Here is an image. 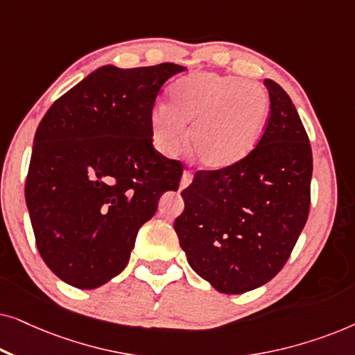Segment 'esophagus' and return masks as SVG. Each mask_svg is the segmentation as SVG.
Listing matches in <instances>:
<instances>
[{
  "label": "esophagus",
  "instance_id": "1",
  "mask_svg": "<svg viewBox=\"0 0 355 355\" xmlns=\"http://www.w3.org/2000/svg\"><path fill=\"white\" fill-rule=\"evenodd\" d=\"M191 182H192V174L189 173V171H184L182 173V178H181V184H179V189H181V191H182V189H186Z\"/></svg>",
  "mask_w": 355,
  "mask_h": 355
}]
</instances>
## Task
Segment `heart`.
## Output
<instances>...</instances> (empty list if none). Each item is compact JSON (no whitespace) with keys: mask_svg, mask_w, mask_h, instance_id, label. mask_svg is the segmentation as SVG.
<instances>
[{"mask_svg":"<svg viewBox=\"0 0 355 355\" xmlns=\"http://www.w3.org/2000/svg\"><path fill=\"white\" fill-rule=\"evenodd\" d=\"M270 111V98L260 84L216 72H198L173 85L169 106L159 103L150 113L155 148L174 157L186 142L198 164L221 171L242 162L259 142Z\"/></svg>","mask_w":355,"mask_h":355,"instance_id":"heart-1","label":"heart"}]
</instances>
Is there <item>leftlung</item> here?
Wrapping results in <instances>:
<instances>
[{"label":"left lung","mask_w":355,"mask_h":355,"mask_svg":"<svg viewBox=\"0 0 355 355\" xmlns=\"http://www.w3.org/2000/svg\"><path fill=\"white\" fill-rule=\"evenodd\" d=\"M263 84L271 113L259 145L234 166L197 173L174 221L191 268L225 294L275 278L309 216L313 163L307 132L283 87L271 79Z\"/></svg>","instance_id":"left-lung-1"}]
</instances>
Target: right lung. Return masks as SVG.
Masks as SVG:
<instances>
[{
    "mask_svg": "<svg viewBox=\"0 0 355 355\" xmlns=\"http://www.w3.org/2000/svg\"><path fill=\"white\" fill-rule=\"evenodd\" d=\"M186 67L101 66L58 98L33 139L26 203L43 261L58 278L95 289L128 265L135 237L179 162L153 148L150 113L159 89Z\"/></svg>",
    "mask_w": 355,
    "mask_h": 355,
    "instance_id": "add662e5",
    "label": "right lung"
}]
</instances>
